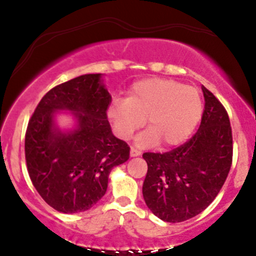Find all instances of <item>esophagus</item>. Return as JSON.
Returning <instances> with one entry per match:
<instances>
[{"label":"esophagus","instance_id":"obj_1","mask_svg":"<svg viewBox=\"0 0 256 256\" xmlns=\"http://www.w3.org/2000/svg\"><path fill=\"white\" fill-rule=\"evenodd\" d=\"M141 154V151H138V150L134 148V147H131L130 150V156L131 157H136V156H140Z\"/></svg>","mask_w":256,"mask_h":256}]
</instances>
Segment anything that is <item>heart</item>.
<instances>
[{"label":"heart","instance_id":"heart-1","mask_svg":"<svg viewBox=\"0 0 256 256\" xmlns=\"http://www.w3.org/2000/svg\"><path fill=\"white\" fill-rule=\"evenodd\" d=\"M108 118L120 138H130L144 125L147 130L136 138L138 146L160 141L164 146L184 142L203 114V102L196 88L174 79L150 78L136 82L128 99H116L108 108Z\"/></svg>","mask_w":256,"mask_h":256}]
</instances>
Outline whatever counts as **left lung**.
Masks as SVG:
<instances>
[{"instance_id": "8db88e82", "label": "left lung", "mask_w": 256, "mask_h": 256, "mask_svg": "<svg viewBox=\"0 0 256 256\" xmlns=\"http://www.w3.org/2000/svg\"><path fill=\"white\" fill-rule=\"evenodd\" d=\"M200 128L186 144L164 154L144 152L147 174L142 194L160 219L178 223L210 204L223 187L233 161L228 112L207 88Z\"/></svg>"}]
</instances>
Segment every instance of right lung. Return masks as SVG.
<instances>
[{"instance_id":"add662e5","label":"right lung","mask_w":256,"mask_h":256,"mask_svg":"<svg viewBox=\"0 0 256 256\" xmlns=\"http://www.w3.org/2000/svg\"><path fill=\"white\" fill-rule=\"evenodd\" d=\"M112 95L102 74H85L50 89L36 108L26 131L28 174L40 197L62 213H78L96 204L115 166L130 156V147L112 135L106 110ZM68 110L76 129L62 133L54 116Z\"/></svg>"}]
</instances>
